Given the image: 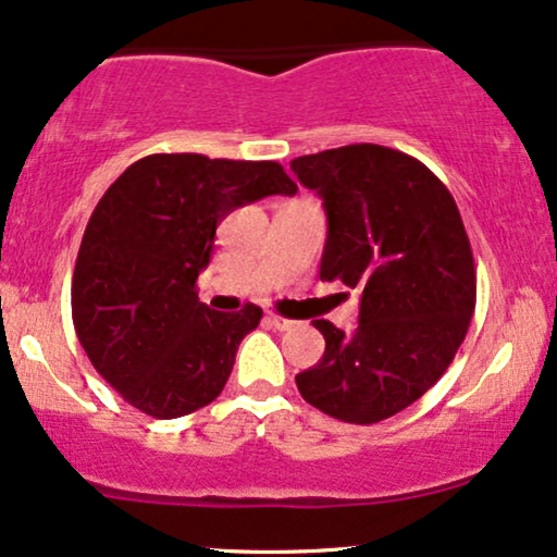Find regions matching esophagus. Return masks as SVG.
Here are the masks:
<instances>
[{"mask_svg": "<svg viewBox=\"0 0 557 557\" xmlns=\"http://www.w3.org/2000/svg\"><path fill=\"white\" fill-rule=\"evenodd\" d=\"M264 321H267V326H272V329H277V331L295 329V321L285 319V315H277V313H267Z\"/></svg>", "mask_w": 557, "mask_h": 557, "instance_id": "obj_1", "label": "esophagus"}]
</instances>
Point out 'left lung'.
<instances>
[{
    "label": "left lung",
    "mask_w": 557,
    "mask_h": 557,
    "mask_svg": "<svg viewBox=\"0 0 557 557\" xmlns=\"http://www.w3.org/2000/svg\"><path fill=\"white\" fill-rule=\"evenodd\" d=\"M290 169L326 210L321 280L360 293L351 334L313 321L326 349L295 383L329 417L375 424L424 396L466 339L475 308L466 226L449 189L388 146H342Z\"/></svg>",
    "instance_id": "1"
}]
</instances>
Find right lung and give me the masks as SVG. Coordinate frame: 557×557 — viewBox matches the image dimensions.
Instances as JSON below:
<instances>
[{"label":"right lung","instance_id":"add662e5","mask_svg":"<svg viewBox=\"0 0 557 557\" xmlns=\"http://www.w3.org/2000/svg\"><path fill=\"white\" fill-rule=\"evenodd\" d=\"M295 193L277 161L202 153H151L108 187L76 257L72 315L89 362L131 406L177 419L221 396L262 308L213 311L197 274L231 210Z\"/></svg>","mask_w":557,"mask_h":557}]
</instances>
